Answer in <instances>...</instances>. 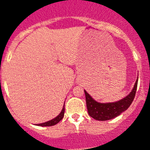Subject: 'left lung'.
Wrapping results in <instances>:
<instances>
[{
  "label": "left lung",
  "instance_id": "8db88e82",
  "mask_svg": "<svg viewBox=\"0 0 150 150\" xmlns=\"http://www.w3.org/2000/svg\"><path fill=\"white\" fill-rule=\"evenodd\" d=\"M137 81H138V79L136 80L133 89L128 96L116 102H112V103L97 102L90 96L89 94L87 93L86 90H84L88 115L98 121L110 120L120 116L122 112L126 110L132 104L135 97L136 91H137Z\"/></svg>",
  "mask_w": 150,
  "mask_h": 150
}]
</instances>
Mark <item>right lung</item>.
Listing matches in <instances>:
<instances>
[{"label": "right lung", "mask_w": 150, "mask_h": 150, "mask_svg": "<svg viewBox=\"0 0 150 150\" xmlns=\"http://www.w3.org/2000/svg\"><path fill=\"white\" fill-rule=\"evenodd\" d=\"M64 114V105L63 108L62 110V112L59 113V116H57L56 117L52 119V120L48 122H46L40 123V124H38L37 125H40V126H52V125H55L57 123H59L61 120L63 119Z\"/></svg>", "instance_id": "right-lung-1"}]
</instances>
